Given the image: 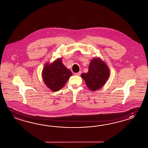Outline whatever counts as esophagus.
<instances>
[{"label":"esophagus","instance_id":"1","mask_svg":"<svg viewBox=\"0 0 148 148\" xmlns=\"http://www.w3.org/2000/svg\"><path fill=\"white\" fill-rule=\"evenodd\" d=\"M75 75L77 76H80L81 75V71L79 72H77V73H75Z\"/></svg>","mask_w":148,"mask_h":148}]
</instances>
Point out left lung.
<instances>
[{
	"instance_id": "obj_1",
	"label": "left lung",
	"mask_w": 148,
	"mask_h": 148,
	"mask_svg": "<svg viewBox=\"0 0 148 148\" xmlns=\"http://www.w3.org/2000/svg\"><path fill=\"white\" fill-rule=\"evenodd\" d=\"M110 69L105 62L99 57L91 60L87 73L81 74L88 88L92 91L100 89L110 77Z\"/></svg>"
}]
</instances>
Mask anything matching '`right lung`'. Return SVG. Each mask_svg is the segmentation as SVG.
<instances>
[{
  "label": "right lung",
  "mask_w": 148,
  "mask_h": 148,
  "mask_svg": "<svg viewBox=\"0 0 148 148\" xmlns=\"http://www.w3.org/2000/svg\"><path fill=\"white\" fill-rule=\"evenodd\" d=\"M72 75V72L63 64L61 58H58L50 64L47 63L42 72L44 83L53 92L59 91L64 87Z\"/></svg>",
  "instance_id": "right-lung-1"
}]
</instances>
